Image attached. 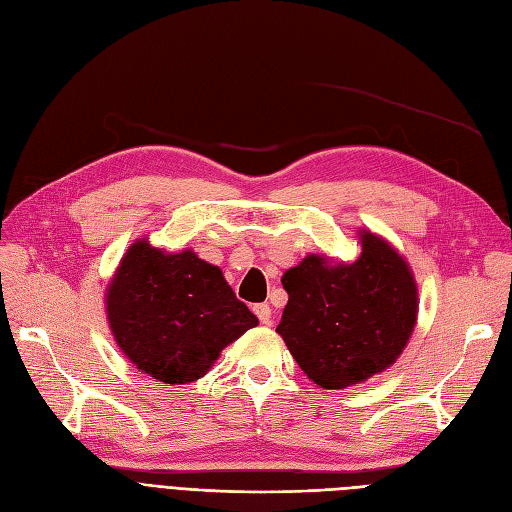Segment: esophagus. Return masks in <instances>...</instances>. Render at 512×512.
Returning a JSON list of instances; mask_svg holds the SVG:
<instances>
[{
    "label": "esophagus",
    "instance_id": "obj_1",
    "mask_svg": "<svg viewBox=\"0 0 512 512\" xmlns=\"http://www.w3.org/2000/svg\"><path fill=\"white\" fill-rule=\"evenodd\" d=\"M254 314L262 324H271V307L267 303H258L254 305Z\"/></svg>",
    "mask_w": 512,
    "mask_h": 512
}]
</instances>
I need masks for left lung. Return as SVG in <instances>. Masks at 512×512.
I'll list each match as a JSON object with an SVG mask.
<instances>
[{
  "label": "left lung",
  "instance_id": "obj_1",
  "mask_svg": "<svg viewBox=\"0 0 512 512\" xmlns=\"http://www.w3.org/2000/svg\"><path fill=\"white\" fill-rule=\"evenodd\" d=\"M356 235L361 256L354 262L307 254L282 275L288 303L275 331L322 389L382 374L416 327L418 286L408 260L376 232Z\"/></svg>",
  "mask_w": 512,
  "mask_h": 512
}]
</instances>
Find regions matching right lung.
<instances>
[{
    "mask_svg": "<svg viewBox=\"0 0 512 512\" xmlns=\"http://www.w3.org/2000/svg\"><path fill=\"white\" fill-rule=\"evenodd\" d=\"M104 303L119 350L164 384L203 378L228 344L258 324L220 267L192 250L164 252L147 239L123 254Z\"/></svg>",
    "mask_w": 512,
    "mask_h": 512,
    "instance_id": "1",
    "label": "right lung"
}]
</instances>
